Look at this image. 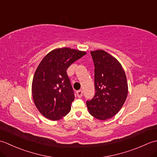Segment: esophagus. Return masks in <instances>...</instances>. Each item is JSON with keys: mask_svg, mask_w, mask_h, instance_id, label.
Returning <instances> with one entry per match:
<instances>
[{"mask_svg": "<svg viewBox=\"0 0 157 157\" xmlns=\"http://www.w3.org/2000/svg\"><path fill=\"white\" fill-rule=\"evenodd\" d=\"M77 96H78V97H79V98H81L82 96V94H83V92H82V90H78V91H77Z\"/></svg>", "mask_w": 157, "mask_h": 157, "instance_id": "obj_1", "label": "esophagus"}]
</instances>
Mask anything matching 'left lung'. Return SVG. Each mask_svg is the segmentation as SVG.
Masks as SVG:
<instances>
[{
  "mask_svg": "<svg viewBox=\"0 0 157 157\" xmlns=\"http://www.w3.org/2000/svg\"><path fill=\"white\" fill-rule=\"evenodd\" d=\"M94 65L95 95L86 101L90 114L101 120L113 117L124 104L128 92L124 70L117 60L102 50L91 51Z\"/></svg>",
  "mask_w": 157,
  "mask_h": 157,
  "instance_id": "1",
  "label": "left lung"
}]
</instances>
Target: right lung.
<instances>
[{"instance_id":"right-lung-1","label":"right lung","mask_w":157,"mask_h":157,"mask_svg":"<svg viewBox=\"0 0 157 157\" xmlns=\"http://www.w3.org/2000/svg\"><path fill=\"white\" fill-rule=\"evenodd\" d=\"M86 54L67 47L56 48L40 63L33 78L32 91L36 108L46 118L56 121L70 111L75 95L66 71Z\"/></svg>"}]
</instances>
